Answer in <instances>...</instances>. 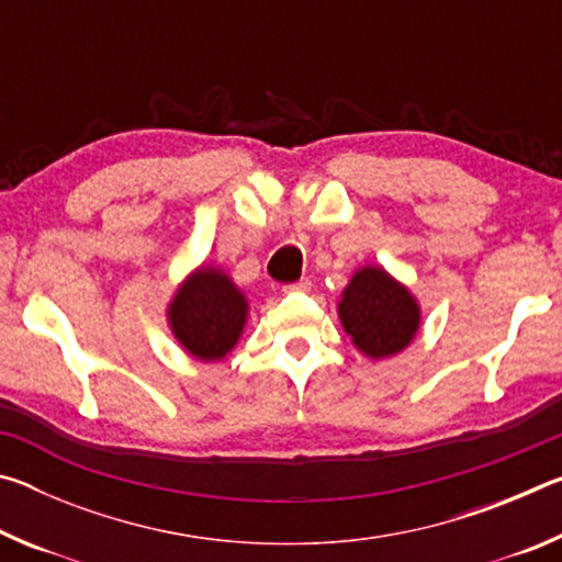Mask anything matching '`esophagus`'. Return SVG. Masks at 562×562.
<instances>
[{
    "instance_id": "obj_1",
    "label": "esophagus",
    "mask_w": 562,
    "mask_h": 562,
    "mask_svg": "<svg viewBox=\"0 0 562 562\" xmlns=\"http://www.w3.org/2000/svg\"><path fill=\"white\" fill-rule=\"evenodd\" d=\"M312 290V282L304 278V280H300V282H292V284H284L282 288V292L284 294H290V292H310Z\"/></svg>"
}]
</instances>
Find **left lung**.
I'll list each match as a JSON object with an SVG mask.
<instances>
[{
	"label": "left lung",
	"mask_w": 562,
	"mask_h": 562,
	"mask_svg": "<svg viewBox=\"0 0 562 562\" xmlns=\"http://www.w3.org/2000/svg\"><path fill=\"white\" fill-rule=\"evenodd\" d=\"M339 319L361 355L392 357L418 329V304L404 284L382 268H361L341 292Z\"/></svg>",
	"instance_id": "obj_1"
}]
</instances>
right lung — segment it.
I'll return each instance as SVG.
<instances>
[{"label":"right lung","instance_id":"add662e5","mask_svg":"<svg viewBox=\"0 0 562 562\" xmlns=\"http://www.w3.org/2000/svg\"><path fill=\"white\" fill-rule=\"evenodd\" d=\"M247 300L225 272L201 268L170 302L168 322L176 339L195 359L217 361L240 339Z\"/></svg>","mask_w":562,"mask_h":562}]
</instances>
